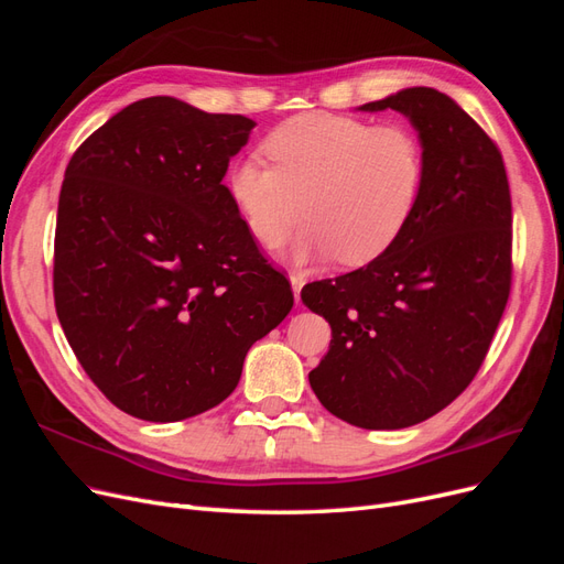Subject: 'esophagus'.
I'll return each instance as SVG.
<instances>
[{
    "label": "esophagus",
    "instance_id": "34e87169",
    "mask_svg": "<svg viewBox=\"0 0 564 564\" xmlns=\"http://www.w3.org/2000/svg\"><path fill=\"white\" fill-rule=\"evenodd\" d=\"M292 280V289H294V299H296V303L301 301V289H303V284H305V278L303 275H292L289 278Z\"/></svg>",
    "mask_w": 564,
    "mask_h": 564
}]
</instances>
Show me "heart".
<instances>
[{"label": "heart", "instance_id": "heart-1", "mask_svg": "<svg viewBox=\"0 0 564 564\" xmlns=\"http://www.w3.org/2000/svg\"><path fill=\"white\" fill-rule=\"evenodd\" d=\"M272 164L237 160L228 193L249 232L265 247L296 220V261L329 259L365 265L398 240L412 220L425 181V152L414 129L377 127L334 112H303L265 139Z\"/></svg>", "mask_w": 564, "mask_h": 564}]
</instances>
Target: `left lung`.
<instances>
[{
	"instance_id": "8db88e82",
	"label": "left lung",
	"mask_w": 564,
	"mask_h": 564,
	"mask_svg": "<svg viewBox=\"0 0 564 564\" xmlns=\"http://www.w3.org/2000/svg\"><path fill=\"white\" fill-rule=\"evenodd\" d=\"M398 110L425 152L419 207L379 259L305 284L332 327L308 373L324 409L357 429L398 431L454 402L480 369L510 294V187L499 148L431 87L360 110Z\"/></svg>"
}]
</instances>
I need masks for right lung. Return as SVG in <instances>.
Instances as JSON below:
<instances>
[{
    "mask_svg": "<svg viewBox=\"0 0 564 564\" xmlns=\"http://www.w3.org/2000/svg\"><path fill=\"white\" fill-rule=\"evenodd\" d=\"M253 119L135 100L65 169L54 299L79 365L122 412L183 421L224 402L292 286L220 183Z\"/></svg>",
    "mask_w": 564,
    "mask_h": 564,
    "instance_id": "obj_1",
    "label": "right lung"
}]
</instances>
